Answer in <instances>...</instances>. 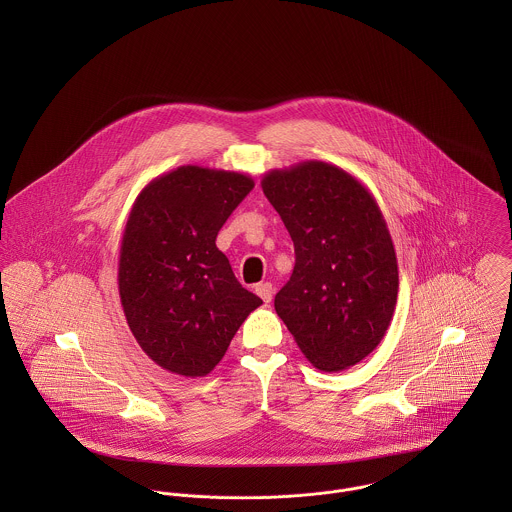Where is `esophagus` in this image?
Here are the masks:
<instances>
[{
	"mask_svg": "<svg viewBox=\"0 0 512 512\" xmlns=\"http://www.w3.org/2000/svg\"><path fill=\"white\" fill-rule=\"evenodd\" d=\"M256 293H258L266 303H270V301H272V295H274V288H272L270 282H262V284L256 286Z\"/></svg>",
	"mask_w": 512,
	"mask_h": 512,
	"instance_id": "obj_1",
	"label": "esophagus"
}]
</instances>
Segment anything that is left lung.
I'll list each match as a JSON object with an SVG mask.
<instances>
[{
  "instance_id": "8db88e82",
  "label": "left lung",
  "mask_w": 512,
  "mask_h": 512,
  "mask_svg": "<svg viewBox=\"0 0 512 512\" xmlns=\"http://www.w3.org/2000/svg\"><path fill=\"white\" fill-rule=\"evenodd\" d=\"M262 191L295 250L276 313L315 368L361 363L386 335L398 297L396 252L376 199L355 175L325 161L272 169Z\"/></svg>"
}]
</instances>
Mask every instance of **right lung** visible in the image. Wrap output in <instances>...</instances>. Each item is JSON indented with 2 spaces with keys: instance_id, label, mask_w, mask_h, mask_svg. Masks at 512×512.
Returning <instances> with one entry per match:
<instances>
[{
  "instance_id": "1",
  "label": "right lung",
  "mask_w": 512,
  "mask_h": 512,
  "mask_svg": "<svg viewBox=\"0 0 512 512\" xmlns=\"http://www.w3.org/2000/svg\"><path fill=\"white\" fill-rule=\"evenodd\" d=\"M252 187L244 173L181 165L149 181L130 211L118 262L120 301L142 351L173 374L207 376L262 305L215 244Z\"/></svg>"
}]
</instances>
